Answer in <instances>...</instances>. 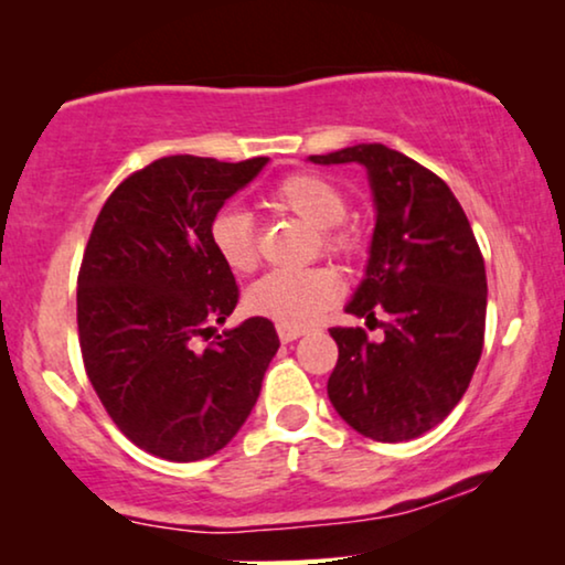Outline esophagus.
<instances>
[{
    "label": "esophagus",
    "mask_w": 565,
    "mask_h": 565,
    "mask_svg": "<svg viewBox=\"0 0 565 565\" xmlns=\"http://www.w3.org/2000/svg\"><path fill=\"white\" fill-rule=\"evenodd\" d=\"M306 334V327H290V323H277V337H280V342H296L298 337Z\"/></svg>",
    "instance_id": "obj_1"
}]
</instances>
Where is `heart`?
<instances>
[{"instance_id": "obj_1", "label": "heart", "mask_w": 565, "mask_h": 565, "mask_svg": "<svg viewBox=\"0 0 565 565\" xmlns=\"http://www.w3.org/2000/svg\"><path fill=\"white\" fill-rule=\"evenodd\" d=\"M269 203L277 211L298 215L308 226L321 228L323 252L342 259H354L362 249V238L354 228L344 226L347 198L334 182L319 174H290L269 192ZM211 244L218 259L231 273L246 275L259 265L257 242L252 221L242 211L223 207L211 221ZM342 292V277L334 267H308L300 273H269L246 290V308L267 316L277 323L308 327L319 319Z\"/></svg>"}]
</instances>
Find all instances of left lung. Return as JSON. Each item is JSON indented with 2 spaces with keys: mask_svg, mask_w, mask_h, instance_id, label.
Here are the masks:
<instances>
[{
  "mask_svg": "<svg viewBox=\"0 0 565 565\" xmlns=\"http://www.w3.org/2000/svg\"><path fill=\"white\" fill-rule=\"evenodd\" d=\"M367 169L375 231L365 280L347 313L383 337L334 327L339 347L329 401L354 431L406 443L437 427L468 391L483 352V254L452 190L427 167L383 143L308 157ZM385 315L377 322L374 313Z\"/></svg>",
  "mask_w": 565,
  "mask_h": 565,
  "instance_id": "left-lung-1",
  "label": "left lung"
}]
</instances>
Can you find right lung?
I'll list each match as a JSON object with an SVG mask.
<instances>
[{"label": "right lung", "mask_w": 565, "mask_h": 565, "mask_svg": "<svg viewBox=\"0 0 565 565\" xmlns=\"http://www.w3.org/2000/svg\"><path fill=\"white\" fill-rule=\"evenodd\" d=\"M265 164L157 159L113 190L89 234L76 280L84 370L115 427L157 458L192 462L223 450L280 347L262 316L198 347L238 303L211 221Z\"/></svg>", "instance_id": "1"}]
</instances>
